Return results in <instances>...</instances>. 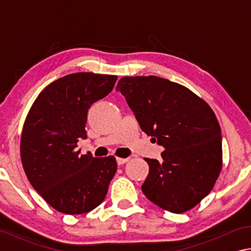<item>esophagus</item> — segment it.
<instances>
[{
	"label": "esophagus",
	"instance_id": "1",
	"mask_svg": "<svg viewBox=\"0 0 251 251\" xmlns=\"http://www.w3.org/2000/svg\"><path fill=\"white\" fill-rule=\"evenodd\" d=\"M116 161H117L118 165H123V164H125V163H127V161H128V158H122V157H117Z\"/></svg>",
	"mask_w": 251,
	"mask_h": 251
}]
</instances>
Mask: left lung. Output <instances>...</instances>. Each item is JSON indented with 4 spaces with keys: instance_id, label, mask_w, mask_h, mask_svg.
Instances as JSON below:
<instances>
[{
    "instance_id": "left-lung-1",
    "label": "left lung",
    "mask_w": 251,
    "mask_h": 251,
    "mask_svg": "<svg viewBox=\"0 0 251 251\" xmlns=\"http://www.w3.org/2000/svg\"><path fill=\"white\" fill-rule=\"evenodd\" d=\"M143 131L161 145L163 160L145 158L143 193L163 209L182 214L214 188L223 168L222 130L205 100L178 83L157 76H125L116 87Z\"/></svg>"
}]
</instances>
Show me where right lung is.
<instances>
[{
	"instance_id": "add662e5",
	"label": "right lung",
	"mask_w": 251,
	"mask_h": 251,
	"mask_svg": "<svg viewBox=\"0 0 251 251\" xmlns=\"http://www.w3.org/2000/svg\"><path fill=\"white\" fill-rule=\"evenodd\" d=\"M116 75L69 74L42 91L25 118L21 160L33 188L54 209L86 214L103 202L117 171L114 156L79 155L93 103L112 92Z\"/></svg>"
}]
</instances>
